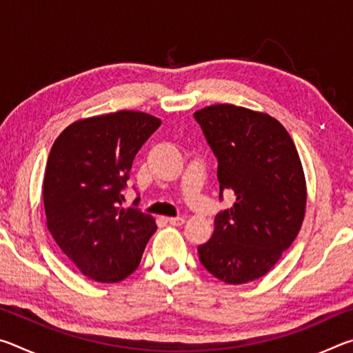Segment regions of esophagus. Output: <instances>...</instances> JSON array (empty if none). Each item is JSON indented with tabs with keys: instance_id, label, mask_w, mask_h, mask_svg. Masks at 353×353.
I'll return each instance as SVG.
<instances>
[{
	"instance_id": "34e87169",
	"label": "esophagus",
	"mask_w": 353,
	"mask_h": 353,
	"mask_svg": "<svg viewBox=\"0 0 353 353\" xmlns=\"http://www.w3.org/2000/svg\"><path fill=\"white\" fill-rule=\"evenodd\" d=\"M171 225H182L185 223L183 218H168L166 219Z\"/></svg>"
}]
</instances>
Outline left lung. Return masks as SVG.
<instances>
[{
	"instance_id": "left-lung-1",
	"label": "left lung",
	"mask_w": 353,
	"mask_h": 353,
	"mask_svg": "<svg viewBox=\"0 0 353 353\" xmlns=\"http://www.w3.org/2000/svg\"><path fill=\"white\" fill-rule=\"evenodd\" d=\"M194 119L218 159L219 198L235 204L214 218L210 240L198 248L199 260L230 285L252 282L270 272L301 230L307 182L297 149L276 118L234 104L194 112Z\"/></svg>"
}]
</instances>
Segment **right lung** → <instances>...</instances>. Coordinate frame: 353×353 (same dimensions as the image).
<instances>
[{"label": "right lung", "instance_id": "right-lung-1", "mask_svg": "<svg viewBox=\"0 0 353 353\" xmlns=\"http://www.w3.org/2000/svg\"><path fill=\"white\" fill-rule=\"evenodd\" d=\"M160 124L145 112L105 113L77 119L51 148L41 190L46 227L88 279L130 276L157 230L151 214L119 205L135 155Z\"/></svg>", "mask_w": 353, "mask_h": 353}]
</instances>
